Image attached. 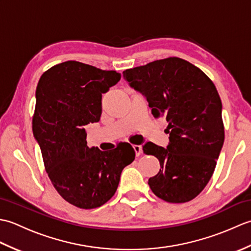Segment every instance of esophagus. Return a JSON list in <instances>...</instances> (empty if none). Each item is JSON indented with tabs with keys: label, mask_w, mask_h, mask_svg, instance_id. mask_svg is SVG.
<instances>
[{
	"label": "esophagus",
	"mask_w": 251,
	"mask_h": 251,
	"mask_svg": "<svg viewBox=\"0 0 251 251\" xmlns=\"http://www.w3.org/2000/svg\"><path fill=\"white\" fill-rule=\"evenodd\" d=\"M132 148H134V151H135V153H136V156H139L140 154H141V152H142L141 147L135 145V146H132Z\"/></svg>",
	"instance_id": "esophagus-1"
}]
</instances>
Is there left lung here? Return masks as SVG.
Here are the masks:
<instances>
[{"label":"left lung","instance_id":"8db88e82","mask_svg":"<svg viewBox=\"0 0 251 251\" xmlns=\"http://www.w3.org/2000/svg\"><path fill=\"white\" fill-rule=\"evenodd\" d=\"M123 76L147 99L155 119L168 122L166 148L152 142L142 147L161 165L149 179L152 192L168 202L195 199L209 182L225 141L222 103L214 83L177 57L128 69Z\"/></svg>","mask_w":251,"mask_h":251}]
</instances>
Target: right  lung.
<instances>
[{
	"label": "right lung",
	"mask_w": 251,
	"mask_h": 251,
	"mask_svg": "<svg viewBox=\"0 0 251 251\" xmlns=\"http://www.w3.org/2000/svg\"><path fill=\"white\" fill-rule=\"evenodd\" d=\"M120 79L116 71L66 61L47 70L36 87L32 128L45 169L58 193L83 209L105 204L135 159L129 143L103 152L86 141L87 125L100 121L102 94Z\"/></svg>",
	"instance_id": "add662e5"
}]
</instances>
